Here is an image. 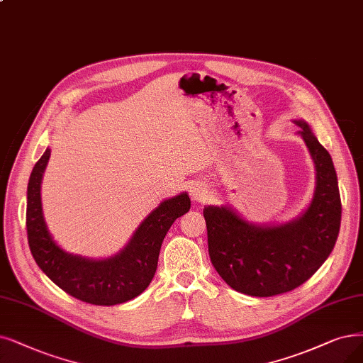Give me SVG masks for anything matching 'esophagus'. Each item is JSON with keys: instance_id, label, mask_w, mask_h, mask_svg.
Wrapping results in <instances>:
<instances>
[{"instance_id": "1", "label": "esophagus", "mask_w": 363, "mask_h": 363, "mask_svg": "<svg viewBox=\"0 0 363 363\" xmlns=\"http://www.w3.org/2000/svg\"><path fill=\"white\" fill-rule=\"evenodd\" d=\"M191 196L196 202H204L208 198V186L202 182H194L191 184Z\"/></svg>"}]
</instances>
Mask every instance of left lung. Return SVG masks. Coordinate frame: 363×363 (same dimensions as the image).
Returning a JSON list of instances; mask_svg holds the SVG:
<instances>
[{"mask_svg":"<svg viewBox=\"0 0 363 363\" xmlns=\"http://www.w3.org/2000/svg\"><path fill=\"white\" fill-rule=\"evenodd\" d=\"M296 123L315 164V191L306 213L264 228L226 207L204 208L213 267L234 291L250 296H275L299 287L323 265L338 238L341 198L332 157L306 122Z\"/></svg>","mask_w":363,"mask_h":363,"instance_id":"1","label":"left lung"}]
</instances>
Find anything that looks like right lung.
Wrapping results in <instances>:
<instances>
[{
	"label": "right lung",
	"mask_w": 363,
	"mask_h": 363,
	"mask_svg": "<svg viewBox=\"0 0 363 363\" xmlns=\"http://www.w3.org/2000/svg\"><path fill=\"white\" fill-rule=\"evenodd\" d=\"M49 157L50 149L38 159L28 183L26 232L37 265L64 292L83 302L108 307L134 299L150 284L167 232L174 220L189 211L191 198L182 194L164 201L113 257L92 260L72 256L57 247L43 219L40 186Z\"/></svg>",
	"instance_id": "right-lung-1"
}]
</instances>
